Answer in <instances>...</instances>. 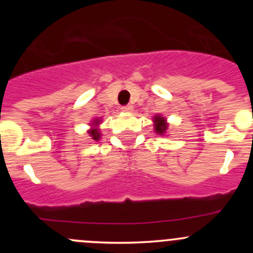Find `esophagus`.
Masks as SVG:
<instances>
[{
    "label": "esophagus",
    "mask_w": 253,
    "mask_h": 253,
    "mask_svg": "<svg viewBox=\"0 0 253 253\" xmlns=\"http://www.w3.org/2000/svg\"><path fill=\"white\" fill-rule=\"evenodd\" d=\"M121 110L124 111V112H127V114H128V112H132V110H133V106H132V105H126V106H122V108H121Z\"/></svg>",
    "instance_id": "esophagus-1"
}]
</instances>
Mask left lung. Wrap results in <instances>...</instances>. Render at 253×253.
<instances>
[{"mask_svg": "<svg viewBox=\"0 0 253 253\" xmlns=\"http://www.w3.org/2000/svg\"><path fill=\"white\" fill-rule=\"evenodd\" d=\"M153 124H154V132L159 136H164L168 131V127H169V124H168L167 119L163 117L162 115H155L153 117Z\"/></svg>", "mask_w": 253, "mask_h": 253, "instance_id": "left-lung-1", "label": "left lung"}]
</instances>
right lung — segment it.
<instances>
[{"instance_id":"add662e5","label":"right lung","mask_w":253,"mask_h":253,"mask_svg":"<svg viewBox=\"0 0 253 253\" xmlns=\"http://www.w3.org/2000/svg\"><path fill=\"white\" fill-rule=\"evenodd\" d=\"M101 121L103 120L99 117V119H94L93 121L90 122V128L88 129V133L89 136L91 137V139L95 142H98L99 139L101 138V132H100V128H99V125L101 124Z\"/></svg>"}]
</instances>
